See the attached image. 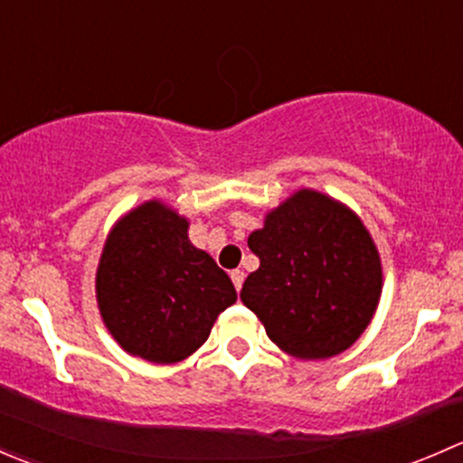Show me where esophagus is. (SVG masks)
<instances>
[{
    "mask_svg": "<svg viewBox=\"0 0 463 463\" xmlns=\"http://www.w3.org/2000/svg\"><path fill=\"white\" fill-rule=\"evenodd\" d=\"M231 279H232V284H235L237 291H240L241 284H244V270L235 269V270H232V273H231Z\"/></svg>",
    "mask_w": 463,
    "mask_h": 463,
    "instance_id": "34e87169",
    "label": "esophagus"
}]
</instances>
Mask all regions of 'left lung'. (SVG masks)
Wrapping results in <instances>:
<instances>
[{"label":"left lung","instance_id":"left-lung-1","mask_svg":"<svg viewBox=\"0 0 463 463\" xmlns=\"http://www.w3.org/2000/svg\"><path fill=\"white\" fill-rule=\"evenodd\" d=\"M249 249L260 269L240 298L279 349L318 361L352 347L367 329L383 288L381 258L347 205L298 190L250 232Z\"/></svg>","mask_w":463,"mask_h":463}]
</instances>
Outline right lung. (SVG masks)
Returning a JSON list of instances; mask_svg holds the SVG:
<instances>
[{"label":"right lung","instance_id":"right-lung-1","mask_svg":"<svg viewBox=\"0 0 463 463\" xmlns=\"http://www.w3.org/2000/svg\"><path fill=\"white\" fill-rule=\"evenodd\" d=\"M98 309L116 343L149 363H179L237 300L226 270L188 240V219L161 202L125 214L102 249Z\"/></svg>","mask_w":463,"mask_h":463}]
</instances>
